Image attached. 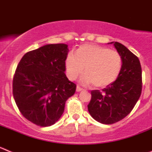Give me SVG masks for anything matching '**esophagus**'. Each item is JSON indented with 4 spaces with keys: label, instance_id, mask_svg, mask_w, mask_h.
<instances>
[{
    "label": "esophagus",
    "instance_id": "34e87169",
    "mask_svg": "<svg viewBox=\"0 0 152 152\" xmlns=\"http://www.w3.org/2000/svg\"><path fill=\"white\" fill-rule=\"evenodd\" d=\"M83 90V88H81L80 87H79V86H77V88H76V91L77 92H80V91H81Z\"/></svg>",
    "mask_w": 152,
    "mask_h": 152
}]
</instances>
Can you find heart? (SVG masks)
I'll use <instances>...</instances> for the list:
<instances>
[{"instance_id":"1","label":"heart","mask_w":152,"mask_h":152,"mask_svg":"<svg viewBox=\"0 0 152 152\" xmlns=\"http://www.w3.org/2000/svg\"><path fill=\"white\" fill-rule=\"evenodd\" d=\"M86 68H84V67ZM68 77L75 80L85 71L80 81L94 84L96 88H106L118 78L123 68V58L116 51L107 47L84 44L69 52L65 59Z\"/></svg>"}]
</instances>
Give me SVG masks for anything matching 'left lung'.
<instances>
[{"instance_id":"8db88e82","label":"left lung","mask_w":152,"mask_h":152,"mask_svg":"<svg viewBox=\"0 0 152 152\" xmlns=\"http://www.w3.org/2000/svg\"><path fill=\"white\" fill-rule=\"evenodd\" d=\"M123 58L121 73L112 84L91 91L88 111L95 120L113 124L126 117L134 108L142 93V67L136 56L125 45L112 42Z\"/></svg>"}]
</instances>
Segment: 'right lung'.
I'll list each match as a JSON object with an SVG mask.
<instances>
[{
    "instance_id": "right-lung-1",
    "label": "right lung",
    "mask_w": 152,
    "mask_h": 152,
    "mask_svg": "<svg viewBox=\"0 0 152 152\" xmlns=\"http://www.w3.org/2000/svg\"><path fill=\"white\" fill-rule=\"evenodd\" d=\"M66 44H48L28 52L19 62L13 79V94L24 117L39 126L60 119L76 84L64 74Z\"/></svg>"
}]
</instances>
